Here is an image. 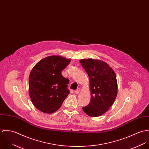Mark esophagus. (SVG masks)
Instances as JSON below:
<instances>
[{
    "instance_id": "esophagus-1",
    "label": "esophagus",
    "mask_w": 149,
    "mask_h": 149,
    "mask_svg": "<svg viewBox=\"0 0 149 149\" xmlns=\"http://www.w3.org/2000/svg\"><path fill=\"white\" fill-rule=\"evenodd\" d=\"M75 93L76 94H78L79 92H80V89L79 88H77L76 90H75Z\"/></svg>"
}]
</instances>
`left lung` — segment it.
<instances>
[{
  "label": "left lung",
  "instance_id": "8db88e82",
  "mask_svg": "<svg viewBox=\"0 0 149 149\" xmlns=\"http://www.w3.org/2000/svg\"><path fill=\"white\" fill-rule=\"evenodd\" d=\"M80 63L88 74L91 101L83 110L89 116L104 114L113 104L118 93L114 70L106 63L93 59H82Z\"/></svg>",
  "mask_w": 149,
  "mask_h": 149
}]
</instances>
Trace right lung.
<instances>
[{
    "label": "right lung",
    "instance_id": "add662e5",
    "mask_svg": "<svg viewBox=\"0 0 149 149\" xmlns=\"http://www.w3.org/2000/svg\"><path fill=\"white\" fill-rule=\"evenodd\" d=\"M70 63L60 56L43 58L32 69L29 78V91L33 105L46 113H52L61 106L69 95V79L61 74Z\"/></svg>",
    "mask_w": 149,
    "mask_h": 149
}]
</instances>
